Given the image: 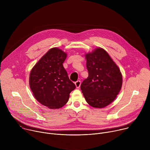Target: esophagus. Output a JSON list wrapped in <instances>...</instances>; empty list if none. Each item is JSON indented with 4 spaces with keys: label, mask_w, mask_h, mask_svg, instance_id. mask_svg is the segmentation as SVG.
Returning <instances> with one entry per match:
<instances>
[{
    "label": "esophagus",
    "mask_w": 150,
    "mask_h": 150,
    "mask_svg": "<svg viewBox=\"0 0 150 150\" xmlns=\"http://www.w3.org/2000/svg\"><path fill=\"white\" fill-rule=\"evenodd\" d=\"M75 86L77 88H79L80 86H81V81H77L76 82H75Z\"/></svg>",
    "instance_id": "34e87169"
}]
</instances>
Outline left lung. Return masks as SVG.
<instances>
[{"mask_svg":"<svg viewBox=\"0 0 150 150\" xmlns=\"http://www.w3.org/2000/svg\"><path fill=\"white\" fill-rule=\"evenodd\" d=\"M88 76L81 90L87 103L93 108H104L112 103L122 85L120 69L109 53L101 47L85 54Z\"/></svg>","mask_w":150,"mask_h":150,"instance_id":"left-lung-1","label":"left lung"}]
</instances>
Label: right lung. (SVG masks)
Segmentation results:
<instances>
[{
	"label": "right lung",
	"mask_w": 150,
	"mask_h": 150,
	"mask_svg": "<svg viewBox=\"0 0 150 150\" xmlns=\"http://www.w3.org/2000/svg\"><path fill=\"white\" fill-rule=\"evenodd\" d=\"M67 53L57 47L50 49L32 68L30 77V89L35 98L51 109L65 105L75 85L70 81L63 66Z\"/></svg>",
	"instance_id": "obj_1"
}]
</instances>
